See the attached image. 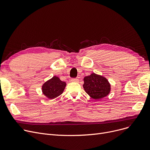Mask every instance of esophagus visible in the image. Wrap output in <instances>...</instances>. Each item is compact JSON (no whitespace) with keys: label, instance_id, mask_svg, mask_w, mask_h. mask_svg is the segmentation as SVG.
Here are the masks:
<instances>
[{"label":"esophagus","instance_id":"obj_1","mask_svg":"<svg viewBox=\"0 0 150 150\" xmlns=\"http://www.w3.org/2000/svg\"><path fill=\"white\" fill-rule=\"evenodd\" d=\"M71 81L74 83H78L79 82V80L77 79V78H72V79L71 80Z\"/></svg>","mask_w":150,"mask_h":150}]
</instances>
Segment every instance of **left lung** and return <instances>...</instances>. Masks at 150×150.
I'll list each match as a JSON object with an SVG mask.
<instances>
[{"instance_id":"8db88e82","label":"left lung","mask_w":150,"mask_h":150,"mask_svg":"<svg viewBox=\"0 0 150 150\" xmlns=\"http://www.w3.org/2000/svg\"><path fill=\"white\" fill-rule=\"evenodd\" d=\"M83 80L85 92L94 100L105 98L111 92V84L103 76L92 73L85 76Z\"/></svg>"}]
</instances>
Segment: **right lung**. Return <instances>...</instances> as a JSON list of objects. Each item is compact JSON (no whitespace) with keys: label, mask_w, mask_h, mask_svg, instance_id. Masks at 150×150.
Listing matches in <instances>:
<instances>
[{"label":"right lung","mask_w":150,"mask_h":150,"mask_svg":"<svg viewBox=\"0 0 150 150\" xmlns=\"http://www.w3.org/2000/svg\"><path fill=\"white\" fill-rule=\"evenodd\" d=\"M66 86V82L62 81L58 76H54L42 84V92L47 98L52 100L61 95Z\"/></svg>","instance_id":"1"}]
</instances>
